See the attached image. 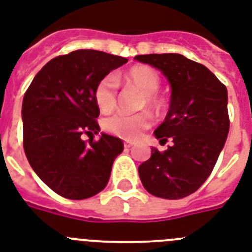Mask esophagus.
Returning a JSON list of instances; mask_svg holds the SVG:
<instances>
[{
  "mask_svg": "<svg viewBox=\"0 0 252 252\" xmlns=\"http://www.w3.org/2000/svg\"><path fill=\"white\" fill-rule=\"evenodd\" d=\"M133 146V142H129V141H126V142H124V147H126V149H129V147H132Z\"/></svg>",
  "mask_w": 252,
  "mask_h": 252,
  "instance_id": "1",
  "label": "esophagus"
}]
</instances>
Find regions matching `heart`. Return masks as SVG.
Segmentation results:
<instances>
[{
  "label": "heart",
  "instance_id": "obj_1",
  "mask_svg": "<svg viewBox=\"0 0 252 252\" xmlns=\"http://www.w3.org/2000/svg\"><path fill=\"white\" fill-rule=\"evenodd\" d=\"M124 80L143 94L142 106L158 107L160 101L155 96L160 88V78L154 69L149 66H134L124 74ZM116 77L109 74L97 83L94 88V101L101 113L106 114L114 110L116 105ZM150 126L149 116L145 114H115L102 122V128L110 134L126 139H136Z\"/></svg>",
  "mask_w": 252,
  "mask_h": 252
}]
</instances>
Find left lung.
Returning <instances> with one entry per match:
<instances>
[{"mask_svg": "<svg viewBox=\"0 0 252 252\" xmlns=\"http://www.w3.org/2000/svg\"><path fill=\"white\" fill-rule=\"evenodd\" d=\"M137 61L161 71L172 94L165 120L154 134L164 152L152 147L138 166L143 187L156 197L178 200L201 187L213 172L229 132L227 88L204 65L179 54L138 55Z\"/></svg>", "mask_w": 252, "mask_h": 252, "instance_id": "obj_1", "label": "left lung"}]
</instances>
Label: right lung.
Instances as JSON below:
<instances>
[{"label": "right lung", "instance_id": "1", "mask_svg": "<svg viewBox=\"0 0 252 252\" xmlns=\"http://www.w3.org/2000/svg\"><path fill=\"white\" fill-rule=\"evenodd\" d=\"M128 59L77 50L52 59L38 71L23 98L24 151L35 174L70 200L92 197L106 187L120 138L101 133L94 101L97 83ZM93 138L84 143L81 136Z\"/></svg>", "mask_w": 252, "mask_h": 252}]
</instances>
